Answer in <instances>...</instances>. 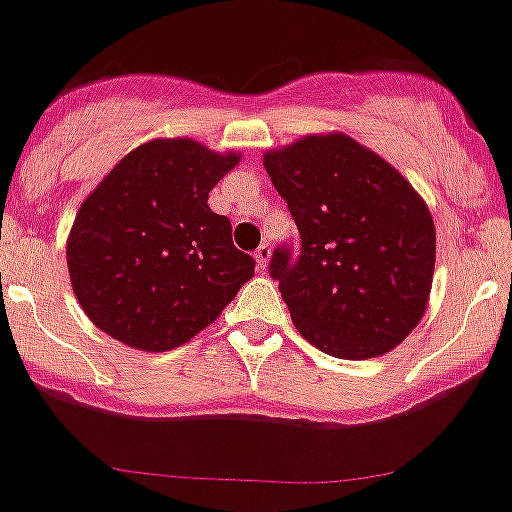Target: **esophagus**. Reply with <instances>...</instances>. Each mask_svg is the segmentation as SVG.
Returning <instances> with one entry per match:
<instances>
[{
	"label": "esophagus",
	"instance_id": "obj_1",
	"mask_svg": "<svg viewBox=\"0 0 512 512\" xmlns=\"http://www.w3.org/2000/svg\"><path fill=\"white\" fill-rule=\"evenodd\" d=\"M255 260H257V270L265 272L267 270V262H270V245L267 242H262L260 247L255 250Z\"/></svg>",
	"mask_w": 512,
	"mask_h": 512
}]
</instances>
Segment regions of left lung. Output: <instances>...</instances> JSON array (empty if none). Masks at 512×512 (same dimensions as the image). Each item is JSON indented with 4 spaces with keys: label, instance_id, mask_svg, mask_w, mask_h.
Returning <instances> with one entry per match:
<instances>
[{
    "label": "left lung",
    "instance_id": "1",
    "mask_svg": "<svg viewBox=\"0 0 512 512\" xmlns=\"http://www.w3.org/2000/svg\"><path fill=\"white\" fill-rule=\"evenodd\" d=\"M300 245L270 257L292 322L317 350L365 360L393 350L428 305L435 225L410 182L345 135L267 152Z\"/></svg>",
    "mask_w": 512,
    "mask_h": 512
}]
</instances>
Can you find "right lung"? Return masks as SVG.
<instances>
[{"instance_id":"1","label":"right lung","mask_w":512,"mask_h":512,"mask_svg":"<svg viewBox=\"0 0 512 512\" xmlns=\"http://www.w3.org/2000/svg\"><path fill=\"white\" fill-rule=\"evenodd\" d=\"M237 160L192 140L147 142L82 202L67 267L99 330L137 350H172L255 275V260L232 245L230 220L207 205Z\"/></svg>"}]
</instances>
